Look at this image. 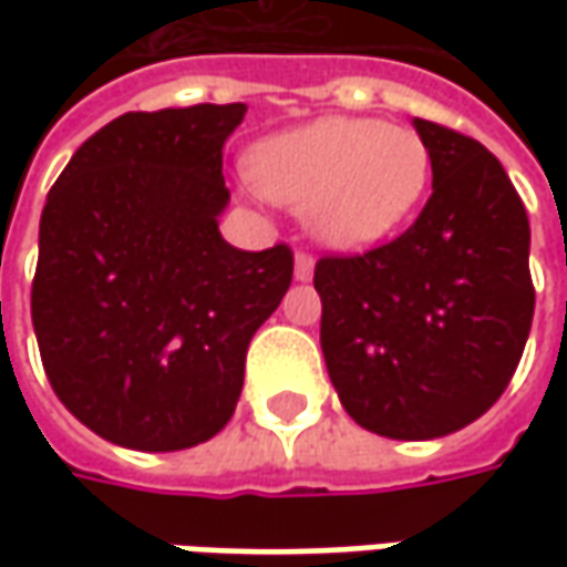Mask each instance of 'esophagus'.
Returning <instances> with one entry per match:
<instances>
[{
    "label": "esophagus",
    "mask_w": 567,
    "mask_h": 567,
    "mask_svg": "<svg viewBox=\"0 0 567 567\" xmlns=\"http://www.w3.org/2000/svg\"><path fill=\"white\" fill-rule=\"evenodd\" d=\"M316 274V258L309 251H296V280H312Z\"/></svg>",
    "instance_id": "esophagus-1"
}]
</instances>
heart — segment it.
<instances>
[{
    "label": "heart",
    "instance_id": "obj_1",
    "mask_svg": "<svg viewBox=\"0 0 567 567\" xmlns=\"http://www.w3.org/2000/svg\"><path fill=\"white\" fill-rule=\"evenodd\" d=\"M432 176L420 132L328 116L261 144L251 179L268 198L306 210L321 243L360 249L410 220Z\"/></svg>",
    "mask_w": 567,
    "mask_h": 567
}]
</instances>
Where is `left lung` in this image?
I'll return each instance as SVG.
<instances>
[{
	"mask_svg": "<svg viewBox=\"0 0 567 567\" xmlns=\"http://www.w3.org/2000/svg\"><path fill=\"white\" fill-rule=\"evenodd\" d=\"M432 195L398 239L316 265L321 350L343 410L423 442L480 420L508 388L534 321L530 220L476 138L413 120Z\"/></svg>",
	"mask_w": 567,
	"mask_h": 567,
	"instance_id": "left-lung-1",
	"label": "left lung"
}]
</instances>
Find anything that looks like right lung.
<instances>
[{
	"mask_svg": "<svg viewBox=\"0 0 567 567\" xmlns=\"http://www.w3.org/2000/svg\"><path fill=\"white\" fill-rule=\"evenodd\" d=\"M246 103L125 113L47 195L31 318L55 398L100 439L183 451L229 423L293 251L233 249L224 142Z\"/></svg>",
	"mask_w": 567,
	"mask_h": 567,
	"instance_id": "1",
	"label": "right lung"
}]
</instances>
